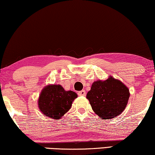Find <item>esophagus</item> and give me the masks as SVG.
<instances>
[{
    "label": "esophagus",
    "instance_id": "1",
    "mask_svg": "<svg viewBox=\"0 0 155 155\" xmlns=\"http://www.w3.org/2000/svg\"><path fill=\"white\" fill-rule=\"evenodd\" d=\"M78 94L79 96H85V94H86V92H85L84 90H82V91L78 92Z\"/></svg>",
    "mask_w": 155,
    "mask_h": 155
}]
</instances>
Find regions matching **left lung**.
<instances>
[{
    "label": "left lung",
    "instance_id": "obj_1",
    "mask_svg": "<svg viewBox=\"0 0 155 155\" xmlns=\"http://www.w3.org/2000/svg\"><path fill=\"white\" fill-rule=\"evenodd\" d=\"M86 97L97 115L102 119H112L127 107L129 91L120 81L110 77L106 81H94Z\"/></svg>",
    "mask_w": 155,
    "mask_h": 155
}]
</instances>
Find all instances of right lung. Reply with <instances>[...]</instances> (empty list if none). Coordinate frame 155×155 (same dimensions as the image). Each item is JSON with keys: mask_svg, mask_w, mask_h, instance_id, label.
Masks as SVG:
<instances>
[{"mask_svg": "<svg viewBox=\"0 0 155 155\" xmlns=\"http://www.w3.org/2000/svg\"><path fill=\"white\" fill-rule=\"evenodd\" d=\"M77 97V93L65 91L61 85H48L40 94L39 108L47 117L59 119L70 109L72 101Z\"/></svg>", "mask_w": 155, "mask_h": 155, "instance_id": "obj_1", "label": "right lung"}]
</instances>
